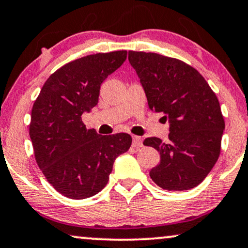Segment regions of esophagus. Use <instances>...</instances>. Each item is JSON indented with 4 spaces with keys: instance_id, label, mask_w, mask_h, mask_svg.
<instances>
[{
    "instance_id": "esophagus-1",
    "label": "esophagus",
    "mask_w": 248,
    "mask_h": 248,
    "mask_svg": "<svg viewBox=\"0 0 248 248\" xmlns=\"http://www.w3.org/2000/svg\"><path fill=\"white\" fill-rule=\"evenodd\" d=\"M133 146L134 147H142L143 146L142 137L133 136Z\"/></svg>"
}]
</instances>
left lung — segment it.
Returning a JSON list of instances; mask_svg holds the SVG:
<instances>
[{
    "label": "left lung",
    "instance_id": "8db88e82",
    "mask_svg": "<svg viewBox=\"0 0 248 248\" xmlns=\"http://www.w3.org/2000/svg\"><path fill=\"white\" fill-rule=\"evenodd\" d=\"M149 108L168 120V140H144L160 152L150 170L156 186L169 191L190 190L205 180L220 155L224 120L217 97L202 75L176 58L129 51Z\"/></svg>",
    "mask_w": 248,
    "mask_h": 248
}]
</instances>
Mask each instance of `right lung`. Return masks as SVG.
<instances>
[{
  "mask_svg": "<svg viewBox=\"0 0 248 248\" xmlns=\"http://www.w3.org/2000/svg\"><path fill=\"white\" fill-rule=\"evenodd\" d=\"M127 58L126 50L89 55L59 68L34 102L30 136L50 184L71 199L95 196L108 184L114 160L131 145L129 134L87 129L81 115L97 105L101 84Z\"/></svg>",
  "mask_w": 248,
  "mask_h": 248,
  "instance_id": "right-lung-1",
  "label": "right lung"
}]
</instances>
